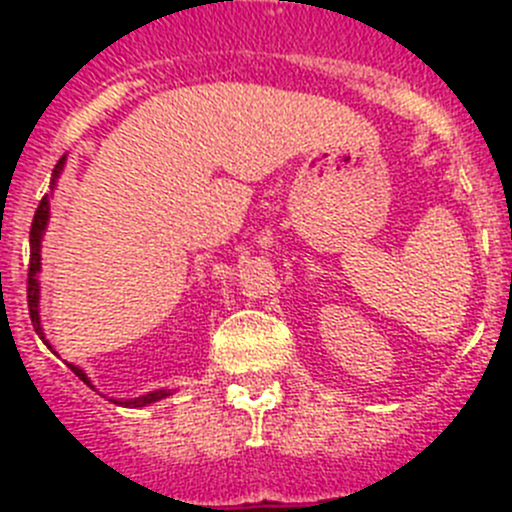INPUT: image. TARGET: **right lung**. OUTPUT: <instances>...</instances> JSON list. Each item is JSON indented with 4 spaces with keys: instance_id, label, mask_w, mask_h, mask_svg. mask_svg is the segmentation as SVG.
Wrapping results in <instances>:
<instances>
[{
    "instance_id": "right-lung-1",
    "label": "right lung",
    "mask_w": 512,
    "mask_h": 512,
    "mask_svg": "<svg viewBox=\"0 0 512 512\" xmlns=\"http://www.w3.org/2000/svg\"><path fill=\"white\" fill-rule=\"evenodd\" d=\"M63 169V158L58 161L56 171H53V182H51V194H53V184H56V176L61 174ZM51 194H45L43 200H40L38 210H35L33 217V225H30V266H27V307H30V320H33V328L40 338H43V328H40V318H38V271H40V238H43V230L45 223H48V212H51ZM71 372L81 379L84 384H89V377L81 372L79 366L69 364ZM92 387V384H89ZM169 392L166 390H158L151 392V395H143L138 400H128V402H120V405H133V408H143L148 402H156L161 397H166Z\"/></svg>"
}]
</instances>
